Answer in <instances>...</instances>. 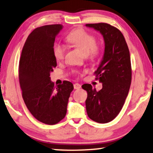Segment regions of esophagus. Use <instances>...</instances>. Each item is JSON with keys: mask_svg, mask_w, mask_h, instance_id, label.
<instances>
[{"mask_svg": "<svg viewBox=\"0 0 153 153\" xmlns=\"http://www.w3.org/2000/svg\"><path fill=\"white\" fill-rule=\"evenodd\" d=\"M81 87V84H79V83H74V89H76V90L77 89H80Z\"/></svg>", "mask_w": 153, "mask_h": 153, "instance_id": "34e87169", "label": "esophagus"}]
</instances>
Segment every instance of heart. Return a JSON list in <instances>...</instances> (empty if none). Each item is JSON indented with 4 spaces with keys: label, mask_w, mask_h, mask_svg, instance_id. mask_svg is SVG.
I'll return each mask as SVG.
<instances>
[{
    "label": "heart",
    "mask_w": 153,
    "mask_h": 153,
    "mask_svg": "<svg viewBox=\"0 0 153 153\" xmlns=\"http://www.w3.org/2000/svg\"><path fill=\"white\" fill-rule=\"evenodd\" d=\"M67 40L71 45L78 48L84 56L88 55L91 58H94L99 53V49L96 46L95 37L82 29L71 32L67 37ZM53 53L56 60H61L65 53V47L62 43L56 42L53 45Z\"/></svg>",
    "instance_id": "b5f03b06"
}]
</instances>
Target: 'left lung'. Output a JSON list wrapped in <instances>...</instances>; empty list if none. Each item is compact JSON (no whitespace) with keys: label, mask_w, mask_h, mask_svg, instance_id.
<instances>
[{"label":"left lung","mask_w":153,"mask_h":153,"mask_svg":"<svg viewBox=\"0 0 153 153\" xmlns=\"http://www.w3.org/2000/svg\"><path fill=\"white\" fill-rule=\"evenodd\" d=\"M101 33L104 52L95 74L102 83L96 91L91 84H83L87 91L85 108L91 120L106 123L114 120L122 109L128 95L131 81V59L127 42L118 28L105 23L85 24Z\"/></svg>","instance_id":"obj_1"}]
</instances>
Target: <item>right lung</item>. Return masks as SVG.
I'll return each mask as SVG.
<instances>
[{
  "label": "right lung",
  "instance_id": "right-lung-1",
  "mask_svg": "<svg viewBox=\"0 0 153 153\" xmlns=\"http://www.w3.org/2000/svg\"><path fill=\"white\" fill-rule=\"evenodd\" d=\"M62 28L61 24H55L35 28L24 44L19 61V78L24 101L31 114L47 125H55L65 118L74 89L68 81L56 88L50 78L57 66L54 42Z\"/></svg>",
  "mask_w": 153,
  "mask_h": 153
}]
</instances>
